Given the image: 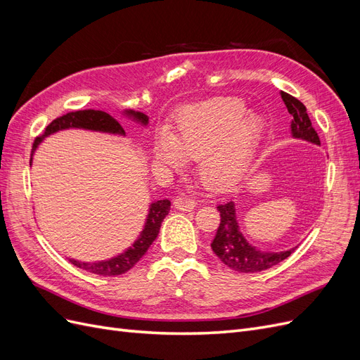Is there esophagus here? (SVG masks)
Instances as JSON below:
<instances>
[{"mask_svg": "<svg viewBox=\"0 0 360 360\" xmlns=\"http://www.w3.org/2000/svg\"><path fill=\"white\" fill-rule=\"evenodd\" d=\"M174 205H176L181 212H191L197 207V201L189 197H179L176 201H174Z\"/></svg>", "mask_w": 360, "mask_h": 360, "instance_id": "esophagus-1", "label": "esophagus"}]
</instances>
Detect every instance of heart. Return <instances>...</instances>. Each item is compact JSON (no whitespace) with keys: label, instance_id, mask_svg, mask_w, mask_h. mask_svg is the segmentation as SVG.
<instances>
[{"label":"heart","instance_id":"1","mask_svg":"<svg viewBox=\"0 0 360 360\" xmlns=\"http://www.w3.org/2000/svg\"><path fill=\"white\" fill-rule=\"evenodd\" d=\"M264 136V122L248 112L237 97L213 99L183 106L174 115L172 132L162 130L156 141V159L180 168L198 158V174L205 186H231L254 158Z\"/></svg>","mask_w":360,"mask_h":360}]
</instances>
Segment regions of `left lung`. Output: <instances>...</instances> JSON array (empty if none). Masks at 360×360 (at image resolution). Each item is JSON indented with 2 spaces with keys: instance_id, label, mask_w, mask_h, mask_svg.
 <instances>
[{
  "instance_id": "1",
  "label": "left lung",
  "mask_w": 360,
  "mask_h": 360,
  "mask_svg": "<svg viewBox=\"0 0 360 360\" xmlns=\"http://www.w3.org/2000/svg\"><path fill=\"white\" fill-rule=\"evenodd\" d=\"M281 96L288 112L292 115V136L320 144V138L312 127L307 106L285 91H281ZM216 209L219 210L221 224L217 226L212 249L226 267L240 271V274H257V271L276 266L294 252V249L284 250V252H263V250L255 249L245 240L240 231H238L234 202H222Z\"/></svg>"
}]
</instances>
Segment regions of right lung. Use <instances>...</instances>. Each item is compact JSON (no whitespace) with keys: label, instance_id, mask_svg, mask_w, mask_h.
I'll list each match as a JSON object with an SVG mask.
<instances>
[{"label":"right lung","instance_id":"1","mask_svg":"<svg viewBox=\"0 0 360 360\" xmlns=\"http://www.w3.org/2000/svg\"><path fill=\"white\" fill-rule=\"evenodd\" d=\"M129 114H132L135 118H138L141 123H147L148 118L147 115L141 114V112H134L129 111ZM68 127H84V129H93V130H103V132H112V134H124L123 127L120 126V123L114 117H111L108 112L103 111H96V110H84V111H75V112H68L58 118L53 120L52 123H49L40 136L34 139V144H32V151L36 150L37 144L40 141L57 132V130L61 129H68ZM171 209V201L169 200H162L158 202L151 204V209L148 213V219L146 224V228L143 234L139 236L138 240L135 242L134 248L127 249L124 254H122L117 258H112L110 261H101V263H79V261L70 259V263L75 264L76 267L84 269L90 274L99 275V276H117V275H123L126 271L132 269L138 261L146 255L148 248L151 243L155 242V238L159 234L160 225L165 219V216L168 214Z\"/></svg>","mask_w":360,"mask_h":360}]
</instances>
